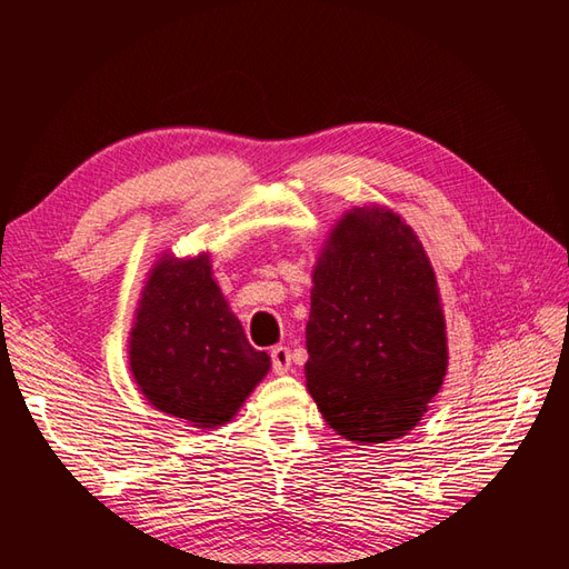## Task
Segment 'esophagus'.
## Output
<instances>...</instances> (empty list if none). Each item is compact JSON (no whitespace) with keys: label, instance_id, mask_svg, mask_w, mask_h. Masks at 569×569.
<instances>
[{"label":"esophagus","instance_id":"34e87169","mask_svg":"<svg viewBox=\"0 0 569 569\" xmlns=\"http://www.w3.org/2000/svg\"><path fill=\"white\" fill-rule=\"evenodd\" d=\"M271 361H273V371L278 373V377H281V373H288V369H291V352H288V347H273Z\"/></svg>","mask_w":569,"mask_h":569}]
</instances>
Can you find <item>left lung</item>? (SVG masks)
Listing matches in <instances>:
<instances>
[{
	"instance_id": "1",
	"label": "left lung",
	"mask_w": 569,
	"mask_h": 569,
	"mask_svg": "<svg viewBox=\"0 0 569 569\" xmlns=\"http://www.w3.org/2000/svg\"><path fill=\"white\" fill-rule=\"evenodd\" d=\"M306 386L345 440L413 430L447 373L438 278L418 234L381 204L347 210L312 266Z\"/></svg>"
}]
</instances>
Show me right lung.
I'll return each mask as SVG.
<instances>
[{
  "label": "right lung",
  "instance_id": "add662e5",
  "mask_svg": "<svg viewBox=\"0 0 569 569\" xmlns=\"http://www.w3.org/2000/svg\"><path fill=\"white\" fill-rule=\"evenodd\" d=\"M271 369L212 278L210 251H163L147 273L129 332V371L161 413L198 430L232 420Z\"/></svg>",
  "mask_w": 569,
  "mask_h": 569
}]
</instances>
